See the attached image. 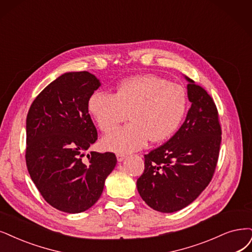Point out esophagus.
Segmentation results:
<instances>
[{
    "label": "esophagus",
    "mask_w": 252,
    "mask_h": 252,
    "mask_svg": "<svg viewBox=\"0 0 252 252\" xmlns=\"http://www.w3.org/2000/svg\"><path fill=\"white\" fill-rule=\"evenodd\" d=\"M116 157H117V161H118V162H123V161L126 159V156L124 155V154H117Z\"/></svg>",
    "instance_id": "esophagus-1"
}]
</instances>
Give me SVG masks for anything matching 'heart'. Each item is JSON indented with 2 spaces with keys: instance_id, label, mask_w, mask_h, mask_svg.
Returning a JSON list of instances; mask_svg holds the SVG:
<instances>
[{
  "instance_id": "obj_1",
  "label": "heart",
  "mask_w": 252,
  "mask_h": 252,
  "mask_svg": "<svg viewBox=\"0 0 252 252\" xmlns=\"http://www.w3.org/2000/svg\"><path fill=\"white\" fill-rule=\"evenodd\" d=\"M188 99L179 84L155 74H142L120 82L115 94L95 91L88 110L97 126L109 133L128 118L132 124L105 136L101 145L115 153L140 150L148 140L162 142L170 138L186 114Z\"/></svg>"
}]
</instances>
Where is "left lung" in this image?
<instances>
[{
	"label": "left lung",
	"mask_w": 252,
	"mask_h": 252,
	"mask_svg": "<svg viewBox=\"0 0 252 252\" xmlns=\"http://www.w3.org/2000/svg\"><path fill=\"white\" fill-rule=\"evenodd\" d=\"M189 82L191 108L183 126L168 141L144 155V171L137 189L152 209L173 213L186 208L207 188L215 172L221 126L214 99Z\"/></svg>",
	"instance_id": "1"
}]
</instances>
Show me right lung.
Wrapping results in <instances>:
<instances>
[{
  "instance_id": "add662e5",
  "label": "right lung",
  "mask_w": 252,
  "mask_h": 252,
  "mask_svg": "<svg viewBox=\"0 0 252 252\" xmlns=\"http://www.w3.org/2000/svg\"><path fill=\"white\" fill-rule=\"evenodd\" d=\"M100 86L88 71L66 72L36 96L27 115L26 164L44 200L76 214L94 204L117 163L113 153L86 151L97 140L88 100Z\"/></svg>"
}]
</instances>
